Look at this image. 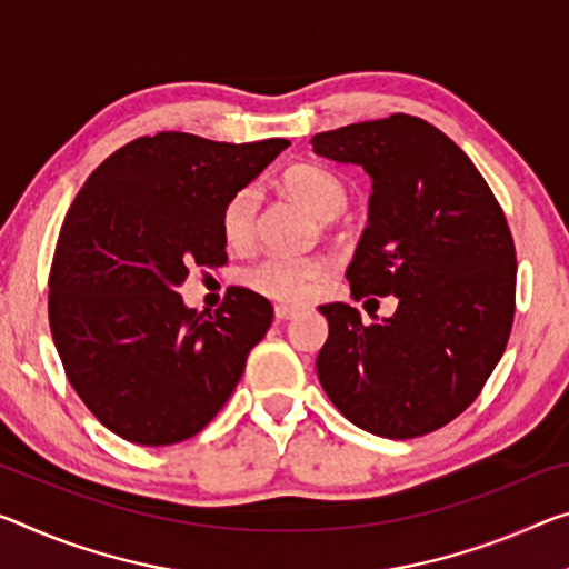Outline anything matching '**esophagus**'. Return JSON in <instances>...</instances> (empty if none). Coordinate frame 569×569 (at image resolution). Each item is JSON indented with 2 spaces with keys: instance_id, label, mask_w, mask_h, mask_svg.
I'll return each instance as SVG.
<instances>
[{
  "instance_id": "34e87169",
  "label": "esophagus",
  "mask_w": 569,
  "mask_h": 569,
  "mask_svg": "<svg viewBox=\"0 0 569 569\" xmlns=\"http://www.w3.org/2000/svg\"><path fill=\"white\" fill-rule=\"evenodd\" d=\"M296 313H299V309H296V306H288V303H278L276 306V319H281V321L293 319Z\"/></svg>"
}]
</instances>
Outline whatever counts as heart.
Instances as JSON below:
<instances>
[{"mask_svg": "<svg viewBox=\"0 0 569 569\" xmlns=\"http://www.w3.org/2000/svg\"><path fill=\"white\" fill-rule=\"evenodd\" d=\"M283 184L296 200L309 207L317 218H333L347 204V184L339 174L319 164H296L283 174ZM260 189L256 184L240 187L222 207L220 230L230 248H246L256 232ZM331 270L329 256H268L252 260L242 270V283L266 299L299 303L309 299L313 288Z\"/></svg>", "mask_w": 569, "mask_h": 569, "instance_id": "1", "label": "heart"}]
</instances>
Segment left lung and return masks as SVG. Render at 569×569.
Masks as SVG:
<instances>
[{
  "label": "left lung",
  "mask_w": 569,
  "mask_h": 569,
  "mask_svg": "<svg viewBox=\"0 0 569 569\" xmlns=\"http://www.w3.org/2000/svg\"><path fill=\"white\" fill-rule=\"evenodd\" d=\"M311 143L372 177L351 293L400 301L395 317L369 323L349 303L319 306L329 321L319 382L357 428L426 436L479 398L507 349L517 309L507 214L458 143L418 116L349 123Z\"/></svg>",
  "instance_id": "obj_1"
}]
</instances>
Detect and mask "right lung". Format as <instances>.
Segmentation results:
<instances>
[{
	"instance_id": "add662e5",
	"label": "right lung",
	"mask_w": 569,
	"mask_h": 569,
	"mask_svg": "<svg viewBox=\"0 0 569 569\" xmlns=\"http://www.w3.org/2000/svg\"><path fill=\"white\" fill-rule=\"evenodd\" d=\"M286 147L161 131L113 151L70 204L48 281L52 341L78 398L123 440L197 436L266 337L273 306L260 293L230 286L200 313L177 286L228 260L224 202Z\"/></svg>"
}]
</instances>
